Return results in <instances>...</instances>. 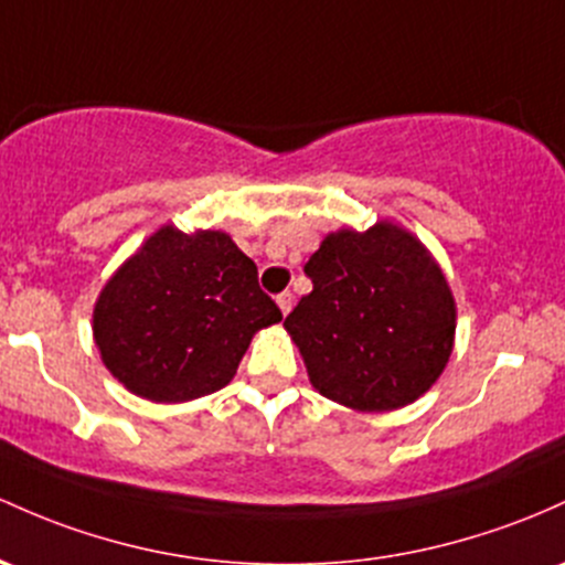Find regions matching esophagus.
Wrapping results in <instances>:
<instances>
[{"label": "esophagus", "mask_w": 565, "mask_h": 565, "mask_svg": "<svg viewBox=\"0 0 565 565\" xmlns=\"http://www.w3.org/2000/svg\"><path fill=\"white\" fill-rule=\"evenodd\" d=\"M276 302H278V308H281V313L287 316L289 311H292V306H295V295L292 292H281L276 297Z\"/></svg>", "instance_id": "34e87169"}]
</instances>
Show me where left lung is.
Masks as SVG:
<instances>
[{
	"mask_svg": "<svg viewBox=\"0 0 565 565\" xmlns=\"http://www.w3.org/2000/svg\"><path fill=\"white\" fill-rule=\"evenodd\" d=\"M302 270L313 289L284 327L319 394L383 413L437 381L454 351L456 306L418 238L388 222L330 233Z\"/></svg>",
	"mask_w": 565,
	"mask_h": 565,
	"instance_id": "1",
	"label": "left lung"
}]
</instances>
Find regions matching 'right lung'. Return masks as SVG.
<instances>
[{
	"instance_id": "right-lung-1",
	"label": "right lung",
	"mask_w": 565,
	"mask_h": 565,
	"mask_svg": "<svg viewBox=\"0 0 565 565\" xmlns=\"http://www.w3.org/2000/svg\"><path fill=\"white\" fill-rule=\"evenodd\" d=\"M281 321L231 235L166 225L122 265L93 311L104 364L134 394L188 402L233 381L252 334Z\"/></svg>"
}]
</instances>
